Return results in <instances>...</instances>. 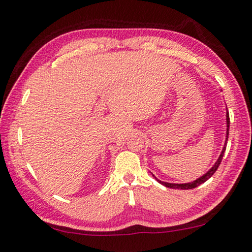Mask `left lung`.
<instances>
[{"mask_svg": "<svg viewBox=\"0 0 252 252\" xmlns=\"http://www.w3.org/2000/svg\"><path fill=\"white\" fill-rule=\"evenodd\" d=\"M226 122H227V132H226V141H225V145H223L221 153H220V155H219V158H218V159L216 161V163L214 164V166H213L212 168H210V170H209L207 173L204 174V175H203V176H200L199 178H197V180H196V181H194V182H190V183H185V184H173V183L162 182V181L158 180V178L153 175L155 178H157V181H158V183H161V184H162V185H164V186L170 187V189H195V187L199 186L200 184H203V183H205V182L207 181V180H209V178L214 175V173L217 171V168H218V166H219V164H220L221 159H222L223 153H225V151H226V144H227V141H228V135H229V125H230V121H229V112H228V110H227V113H226Z\"/></svg>", "mask_w": 252, "mask_h": 252, "instance_id": "obj_1", "label": "left lung"}]
</instances>
